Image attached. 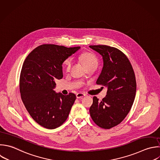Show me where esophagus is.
<instances>
[{"label": "esophagus", "mask_w": 160, "mask_h": 160, "mask_svg": "<svg viewBox=\"0 0 160 160\" xmlns=\"http://www.w3.org/2000/svg\"><path fill=\"white\" fill-rule=\"evenodd\" d=\"M86 96V95H85L84 93H82V92H78V93L76 94V98H77L78 99L81 98H82V97H84V96Z\"/></svg>", "instance_id": "1"}]
</instances>
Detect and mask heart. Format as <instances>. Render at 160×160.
<instances>
[{"instance_id": "b5f03b06", "label": "heart", "mask_w": 160, "mask_h": 160, "mask_svg": "<svg viewBox=\"0 0 160 160\" xmlns=\"http://www.w3.org/2000/svg\"><path fill=\"white\" fill-rule=\"evenodd\" d=\"M81 60L84 62L86 67L91 65H98V59L96 57L91 53L84 52L80 56ZM72 65V59L71 58L67 59L64 61L65 68L67 71H69Z\"/></svg>"}]
</instances>
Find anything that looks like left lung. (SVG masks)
<instances>
[{
    "label": "left lung",
    "instance_id": "1",
    "mask_svg": "<svg viewBox=\"0 0 160 160\" xmlns=\"http://www.w3.org/2000/svg\"><path fill=\"white\" fill-rule=\"evenodd\" d=\"M102 58L103 67L96 84L107 89V95L101 101L96 96L89 112L99 127L110 129L119 124L127 116L133 104L136 78L127 57L116 48L104 45L89 46Z\"/></svg>",
    "mask_w": 160,
    "mask_h": 160
}]
</instances>
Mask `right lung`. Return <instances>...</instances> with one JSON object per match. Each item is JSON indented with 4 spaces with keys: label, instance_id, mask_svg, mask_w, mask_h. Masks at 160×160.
<instances>
[{
    "label": "right lung",
    "instance_id": "obj_1",
    "mask_svg": "<svg viewBox=\"0 0 160 160\" xmlns=\"http://www.w3.org/2000/svg\"><path fill=\"white\" fill-rule=\"evenodd\" d=\"M81 48L42 44L24 62L20 76L22 101L33 119L48 129H55L67 119L76 95L54 91L55 80L63 77L62 64Z\"/></svg>",
    "mask_w": 160,
    "mask_h": 160
}]
</instances>
